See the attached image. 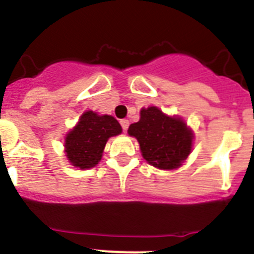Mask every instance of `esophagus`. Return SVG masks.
I'll use <instances>...</instances> for the list:
<instances>
[{
  "mask_svg": "<svg viewBox=\"0 0 254 254\" xmlns=\"http://www.w3.org/2000/svg\"><path fill=\"white\" fill-rule=\"evenodd\" d=\"M120 124H122L123 130H124V131L127 132V127H129V120H127V119H124V120H122V122H120Z\"/></svg>",
  "mask_w": 254,
  "mask_h": 254,
  "instance_id": "obj_1",
  "label": "esophagus"
}]
</instances>
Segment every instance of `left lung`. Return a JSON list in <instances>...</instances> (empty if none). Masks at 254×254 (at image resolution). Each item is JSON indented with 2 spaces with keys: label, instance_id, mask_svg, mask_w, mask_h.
Listing matches in <instances>:
<instances>
[{
  "label": "left lung",
  "instance_id": "1",
  "mask_svg": "<svg viewBox=\"0 0 254 254\" xmlns=\"http://www.w3.org/2000/svg\"><path fill=\"white\" fill-rule=\"evenodd\" d=\"M138 140L143 158L159 170H176L187 159L193 145V131L178 115L170 116L157 106L143 107L140 119L127 129Z\"/></svg>",
  "mask_w": 254,
  "mask_h": 254
}]
</instances>
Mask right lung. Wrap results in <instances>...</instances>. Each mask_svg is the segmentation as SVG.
I'll return each mask as SVG.
<instances>
[{
	"instance_id": "right-lung-1",
	"label": "right lung",
	"mask_w": 254,
	"mask_h": 254,
	"mask_svg": "<svg viewBox=\"0 0 254 254\" xmlns=\"http://www.w3.org/2000/svg\"><path fill=\"white\" fill-rule=\"evenodd\" d=\"M122 131V125L114 116L84 111L74 127L65 134L64 153L68 162L79 170H90L101 161L109 138Z\"/></svg>"
}]
</instances>
